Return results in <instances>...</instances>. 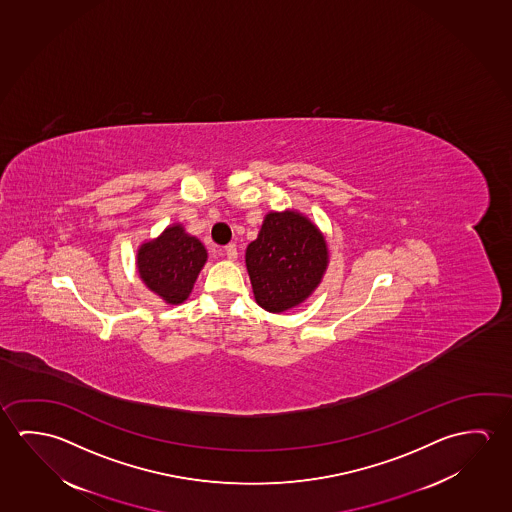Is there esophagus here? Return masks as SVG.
I'll use <instances>...</instances> for the list:
<instances>
[{"label":"esophagus","instance_id":"1","mask_svg":"<svg viewBox=\"0 0 512 512\" xmlns=\"http://www.w3.org/2000/svg\"><path fill=\"white\" fill-rule=\"evenodd\" d=\"M225 255H227L228 260L237 259V248H235V244H228L227 248H225Z\"/></svg>","mask_w":512,"mask_h":512}]
</instances>
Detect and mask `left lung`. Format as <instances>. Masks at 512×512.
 <instances>
[{
    "label": "left lung",
    "instance_id": "8db88e82",
    "mask_svg": "<svg viewBox=\"0 0 512 512\" xmlns=\"http://www.w3.org/2000/svg\"><path fill=\"white\" fill-rule=\"evenodd\" d=\"M244 262L260 307L282 314L302 305L318 289L328 268L323 232L302 212L271 210Z\"/></svg>",
    "mask_w": 512,
    "mask_h": 512
}]
</instances>
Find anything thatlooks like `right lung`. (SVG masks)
<instances>
[{"mask_svg":"<svg viewBox=\"0 0 512 512\" xmlns=\"http://www.w3.org/2000/svg\"><path fill=\"white\" fill-rule=\"evenodd\" d=\"M207 257L202 241L187 234L182 223H173L137 248L135 264L151 293L168 305H180L193 293Z\"/></svg>","mask_w":512,"mask_h":512,"instance_id":"right-lung-1","label":"right lung"}]
</instances>
